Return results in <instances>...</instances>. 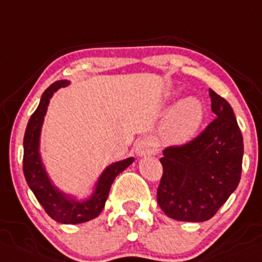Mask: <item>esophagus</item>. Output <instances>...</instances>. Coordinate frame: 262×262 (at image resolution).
Segmentation results:
<instances>
[{
    "label": "esophagus",
    "mask_w": 262,
    "mask_h": 262,
    "mask_svg": "<svg viewBox=\"0 0 262 262\" xmlns=\"http://www.w3.org/2000/svg\"><path fill=\"white\" fill-rule=\"evenodd\" d=\"M135 153L138 157H145L154 153V143L151 139L145 138L138 141L135 145Z\"/></svg>",
    "instance_id": "1"
}]
</instances>
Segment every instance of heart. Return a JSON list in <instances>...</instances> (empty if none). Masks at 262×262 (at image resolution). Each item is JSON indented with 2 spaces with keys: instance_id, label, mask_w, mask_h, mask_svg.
Segmentation results:
<instances>
[{
  "instance_id": "1",
  "label": "heart",
  "mask_w": 262,
  "mask_h": 262,
  "mask_svg": "<svg viewBox=\"0 0 262 262\" xmlns=\"http://www.w3.org/2000/svg\"><path fill=\"white\" fill-rule=\"evenodd\" d=\"M204 117L206 108L202 100L194 96L181 99L167 113L159 129V138L168 146L186 145L198 135Z\"/></svg>"
}]
</instances>
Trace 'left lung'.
<instances>
[{"label": "left lung", "mask_w": 262, "mask_h": 262, "mask_svg": "<svg viewBox=\"0 0 262 262\" xmlns=\"http://www.w3.org/2000/svg\"><path fill=\"white\" fill-rule=\"evenodd\" d=\"M216 118L183 146L163 150L157 201L168 217L202 223L215 215L238 186L243 138L230 104L210 90Z\"/></svg>", "instance_id": "obj_1"}]
</instances>
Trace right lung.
Returning a JSON list of instances; mask_svg holds the SVG:
<instances>
[{
    "label": "right lung",
    "mask_w": 262,
    "mask_h": 262,
    "mask_svg": "<svg viewBox=\"0 0 262 262\" xmlns=\"http://www.w3.org/2000/svg\"><path fill=\"white\" fill-rule=\"evenodd\" d=\"M69 81L67 79L56 81L47 87L46 91L42 94L41 101L34 113L32 114L24 134L23 171L27 184L52 220L60 224H81L100 215L105 206L114 179L122 171L126 170L135 161V158L129 157L123 161L109 164L99 176L98 183L95 184L94 191L89 198L77 199L76 196L61 191L58 186L52 184L43 166L41 151H39L41 129L50 99L52 98L54 92L61 87H67Z\"/></svg>",
    "instance_id": "add662e5"
}]
</instances>
